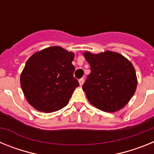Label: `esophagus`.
Returning a JSON list of instances; mask_svg holds the SVG:
<instances>
[{
	"label": "esophagus",
	"instance_id": "1",
	"mask_svg": "<svg viewBox=\"0 0 154 154\" xmlns=\"http://www.w3.org/2000/svg\"><path fill=\"white\" fill-rule=\"evenodd\" d=\"M84 81H85V80H84V79H83V78L80 79L79 80V85H83Z\"/></svg>",
	"mask_w": 154,
	"mask_h": 154
}]
</instances>
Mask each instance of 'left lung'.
Listing matches in <instances>:
<instances>
[{
	"label": "left lung",
	"mask_w": 154,
	"mask_h": 154,
	"mask_svg": "<svg viewBox=\"0 0 154 154\" xmlns=\"http://www.w3.org/2000/svg\"><path fill=\"white\" fill-rule=\"evenodd\" d=\"M91 72L82 85L89 103L104 112L121 109L130 101L137 89L134 67L116 52L107 51L94 55L84 53Z\"/></svg>",
	"instance_id": "1"
}]
</instances>
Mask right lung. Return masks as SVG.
I'll use <instances>...</instances> for the list:
<instances>
[{
  "label": "right lung",
  "mask_w": 154,
  "mask_h": 154,
  "mask_svg": "<svg viewBox=\"0 0 154 154\" xmlns=\"http://www.w3.org/2000/svg\"><path fill=\"white\" fill-rule=\"evenodd\" d=\"M75 55L58 46L31 55L21 75V86L28 103L41 112L61 109L79 85L73 76Z\"/></svg>",
  "instance_id": "obj_1"
}]
</instances>
